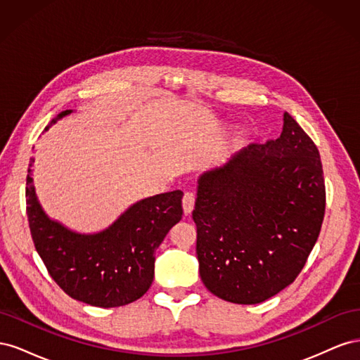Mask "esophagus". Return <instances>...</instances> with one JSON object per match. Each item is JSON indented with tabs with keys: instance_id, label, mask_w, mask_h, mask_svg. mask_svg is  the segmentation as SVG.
I'll use <instances>...</instances> for the list:
<instances>
[{
	"instance_id": "1",
	"label": "esophagus",
	"mask_w": 360,
	"mask_h": 360,
	"mask_svg": "<svg viewBox=\"0 0 360 360\" xmlns=\"http://www.w3.org/2000/svg\"><path fill=\"white\" fill-rule=\"evenodd\" d=\"M195 205V193L193 192H184L183 195V210L186 214H189L193 210Z\"/></svg>"
}]
</instances>
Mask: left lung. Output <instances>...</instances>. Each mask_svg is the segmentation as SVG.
Masks as SVG:
<instances>
[{"mask_svg": "<svg viewBox=\"0 0 360 360\" xmlns=\"http://www.w3.org/2000/svg\"><path fill=\"white\" fill-rule=\"evenodd\" d=\"M324 209L319 148L285 112L278 139L250 144L198 181L192 217L204 285L238 304L274 297L307 263Z\"/></svg>", "mask_w": 360, "mask_h": 360, "instance_id": "obj_1", "label": "left lung"}]
</instances>
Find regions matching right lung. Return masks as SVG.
<instances>
[{
    "label": "right lung",
    "instance_id": "obj_1",
    "mask_svg": "<svg viewBox=\"0 0 360 360\" xmlns=\"http://www.w3.org/2000/svg\"><path fill=\"white\" fill-rule=\"evenodd\" d=\"M72 111L60 112L51 127ZM27 174V214L32 242L48 274L75 300L115 308L143 297L155 276V252L183 216L181 191L155 195L130 207L108 230L84 236L43 213Z\"/></svg>",
    "mask_w": 360,
    "mask_h": 360
}]
</instances>
